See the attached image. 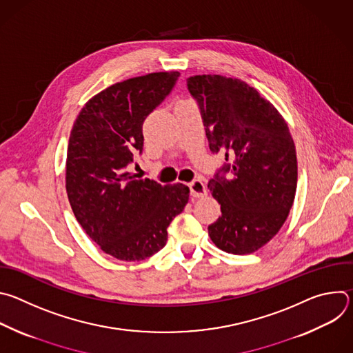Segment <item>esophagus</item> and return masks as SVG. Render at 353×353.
Here are the masks:
<instances>
[{"label": "esophagus", "instance_id": "esophagus-1", "mask_svg": "<svg viewBox=\"0 0 353 353\" xmlns=\"http://www.w3.org/2000/svg\"><path fill=\"white\" fill-rule=\"evenodd\" d=\"M188 185H190V194H191V196H194V198H201V196L207 195V187H205V184H204L203 180H194V181H191Z\"/></svg>", "mask_w": 353, "mask_h": 353}]
</instances>
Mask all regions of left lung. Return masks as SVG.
Returning <instances> with one entry per match:
<instances>
[{
    "instance_id": "left-lung-1",
    "label": "left lung",
    "mask_w": 353,
    "mask_h": 353,
    "mask_svg": "<svg viewBox=\"0 0 353 353\" xmlns=\"http://www.w3.org/2000/svg\"><path fill=\"white\" fill-rule=\"evenodd\" d=\"M187 86L199 106L210 149L225 150L229 162L208 183L222 211L208 234L226 253H254L279 232L293 205L297 159L288 124L240 79L194 75Z\"/></svg>"
}]
</instances>
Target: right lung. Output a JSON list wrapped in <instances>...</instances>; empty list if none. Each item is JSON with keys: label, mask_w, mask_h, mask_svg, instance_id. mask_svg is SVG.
<instances>
[{"label": "right lung", "mask_w": 353, "mask_h": 353, "mask_svg": "<svg viewBox=\"0 0 353 353\" xmlns=\"http://www.w3.org/2000/svg\"><path fill=\"white\" fill-rule=\"evenodd\" d=\"M180 72H152L94 94L71 130L65 188L85 233L106 254L141 261L165 247L168 226L188 203L181 183L135 180L127 166L142 152V124L173 89Z\"/></svg>", "instance_id": "right-lung-1"}]
</instances>
